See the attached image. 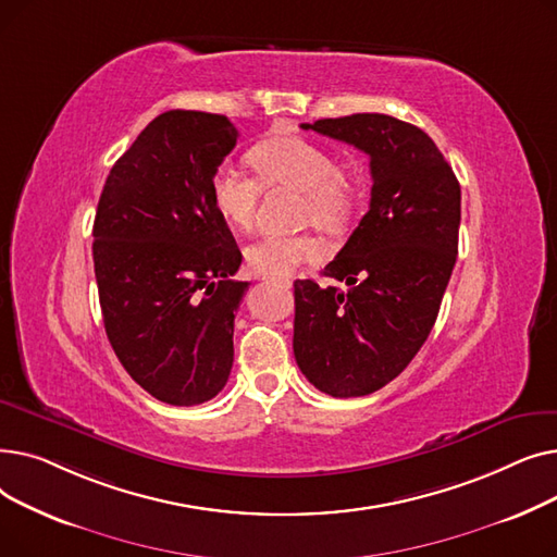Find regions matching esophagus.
I'll use <instances>...</instances> for the list:
<instances>
[{"label":"esophagus","mask_w":557,"mask_h":557,"mask_svg":"<svg viewBox=\"0 0 557 557\" xmlns=\"http://www.w3.org/2000/svg\"><path fill=\"white\" fill-rule=\"evenodd\" d=\"M280 286H284V288H290V280H275Z\"/></svg>","instance_id":"esophagus-1"}]
</instances>
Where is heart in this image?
I'll list each match as a JSON object with an SVG mask.
<instances>
[{
	"label": "heart",
	"mask_w": 557,
	"mask_h": 557,
	"mask_svg": "<svg viewBox=\"0 0 557 557\" xmlns=\"http://www.w3.org/2000/svg\"><path fill=\"white\" fill-rule=\"evenodd\" d=\"M250 162L263 185H286L300 189L302 216L320 227H338L352 205V187L338 169L334 156L323 146L298 137H275L261 141L250 151ZM212 202L221 219L237 227L250 230L257 219L259 185L230 162L212 173ZM325 246L311 234H263L246 250L250 267L267 277H286L300 263L323 259Z\"/></svg>",
	"instance_id": "obj_1"
}]
</instances>
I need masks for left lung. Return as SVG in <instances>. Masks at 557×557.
<instances>
[{
    "label": "left lung",
    "instance_id": "1",
    "mask_svg": "<svg viewBox=\"0 0 557 557\" xmlns=\"http://www.w3.org/2000/svg\"><path fill=\"white\" fill-rule=\"evenodd\" d=\"M370 156V210L323 275L296 280L294 355L332 397H363L420 352L441 311L460 227V185L433 139L388 114L302 124Z\"/></svg>",
    "mask_w": 557,
    "mask_h": 557
}]
</instances>
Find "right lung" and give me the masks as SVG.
Segmentation results:
<instances>
[{
	"label": "right lung",
	"mask_w": 557,
	"mask_h": 557,
	"mask_svg": "<svg viewBox=\"0 0 557 557\" xmlns=\"http://www.w3.org/2000/svg\"><path fill=\"white\" fill-rule=\"evenodd\" d=\"M227 116L169 110L110 169L95 216V275L108 341L135 382L171 406L216 397L234 361L248 282L212 202V173L237 144Z\"/></svg>",
	"instance_id": "right-lung-1"
}]
</instances>
